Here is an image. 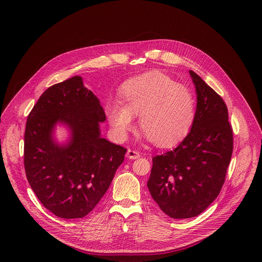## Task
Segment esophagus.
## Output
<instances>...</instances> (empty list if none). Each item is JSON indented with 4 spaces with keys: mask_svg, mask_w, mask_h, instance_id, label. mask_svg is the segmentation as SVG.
Segmentation results:
<instances>
[{
    "mask_svg": "<svg viewBox=\"0 0 262 262\" xmlns=\"http://www.w3.org/2000/svg\"><path fill=\"white\" fill-rule=\"evenodd\" d=\"M126 156L128 157L129 159H138L139 157H140V152H139L138 150L136 149H132V148H128L127 149V152H126Z\"/></svg>",
    "mask_w": 262,
    "mask_h": 262,
    "instance_id": "1",
    "label": "esophagus"
}]
</instances>
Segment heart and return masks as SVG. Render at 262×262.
<instances>
[{
	"label": "heart",
	"instance_id": "b5f03b06",
	"mask_svg": "<svg viewBox=\"0 0 262 262\" xmlns=\"http://www.w3.org/2000/svg\"><path fill=\"white\" fill-rule=\"evenodd\" d=\"M121 101L106 108L115 135L125 139L133 128L135 116L139 126L158 146L179 142L193 126L196 101L191 92L170 77L151 72L133 78L121 86Z\"/></svg>",
	"mask_w": 262,
	"mask_h": 262
}]
</instances>
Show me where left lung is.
Instances as JSON below:
<instances>
[{"label": "left lung", "mask_w": 262, "mask_h": 262, "mask_svg": "<svg viewBox=\"0 0 262 262\" xmlns=\"http://www.w3.org/2000/svg\"><path fill=\"white\" fill-rule=\"evenodd\" d=\"M193 126L172 150L152 158L147 187L152 199L175 219L201 214L219 195L231 162L234 137L223 99L197 74Z\"/></svg>", "instance_id": "1"}]
</instances>
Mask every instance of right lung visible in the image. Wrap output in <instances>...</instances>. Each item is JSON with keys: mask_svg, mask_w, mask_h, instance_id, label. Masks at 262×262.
I'll return each instance as SVG.
<instances>
[{"mask_svg": "<svg viewBox=\"0 0 262 262\" xmlns=\"http://www.w3.org/2000/svg\"><path fill=\"white\" fill-rule=\"evenodd\" d=\"M105 113L81 77L52 85L27 117L24 167L41 203L64 219L90 214L108 189L126 148L100 137ZM57 121L72 129V141L59 147L51 132Z\"/></svg>", "mask_w": 262, "mask_h": 262, "instance_id": "right-lung-1", "label": "right lung"}]
</instances>
